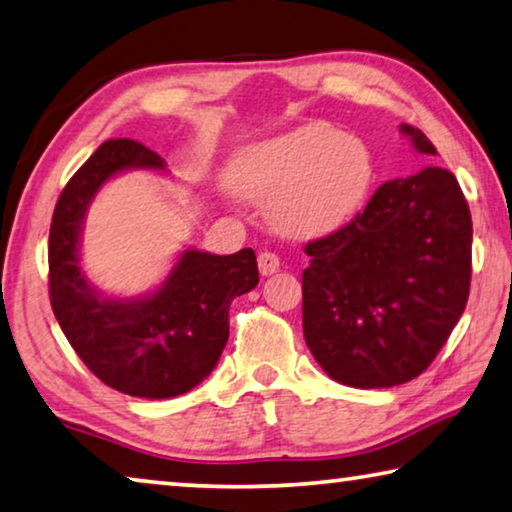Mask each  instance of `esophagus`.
<instances>
[{"label": "esophagus", "mask_w": 512, "mask_h": 512, "mask_svg": "<svg viewBox=\"0 0 512 512\" xmlns=\"http://www.w3.org/2000/svg\"><path fill=\"white\" fill-rule=\"evenodd\" d=\"M257 264H259V273L271 275L280 269V257L271 253V250H264V253H259Z\"/></svg>", "instance_id": "esophagus-1"}]
</instances>
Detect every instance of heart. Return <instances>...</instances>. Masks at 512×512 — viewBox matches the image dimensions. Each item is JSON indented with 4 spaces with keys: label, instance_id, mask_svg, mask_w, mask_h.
Wrapping results in <instances>:
<instances>
[{
    "label": "heart",
    "instance_id": "obj_1",
    "mask_svg": "<svg viewBox=\"0 0 512 512\" xmlns=\"http://www.w3.org/2000/svg\"><path fill=\"white\" fill-rule=\"evenodd\" d=\"M232 175L243 196L271 200V221L282 232L319 237L362 205L373 159L358 136L310 123L243 150Z\"/></svg>",
    "mask_w": 512,
    "mask_h": 512
}]
</instances>
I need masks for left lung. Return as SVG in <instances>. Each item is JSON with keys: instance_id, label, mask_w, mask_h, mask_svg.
Wrapping results in <instances>:
<instances>
[{"instance_id": "obj_1", "label": "left lung", "mask_w": 512, "mask_h": 512, "mask_svg": "<svg viewBox=\"0 0 512 512\" xmlns=\"http://www.w3.org/2000/svg\"><path fill=\"white\" fill-rule=\"evenodd\" d=\"M421 154V129L401 125ZM303 332L314 360L348 387H394L435 360L465 312L472 214L456 175L440 166L396 177L364 212L305 246Z\"/></svg>"}]
</instances>
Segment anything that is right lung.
<instances>
[{
	"label": "right lung",
	"instance_id": "1",
	"mask_svg": "<svg viewBox=\"0 0 512 512\" xmlns=\"http://www.w3.org/2000/svg\"><path fill=\"white\" fill-rule=\"evenodd\" d=\"M129 168L164 170L157 152L111 139L81 166L56 202L50 227V300L81 362L104 385L141 399L186 394L214 371L230 335V303L259 282L253 248L234 255L184 250L157 291L102 296L79 264L81 225L102 184Z\"/></svg>",
	"mask_w": 512,
	"mask_h": 512
}]
</instances>
